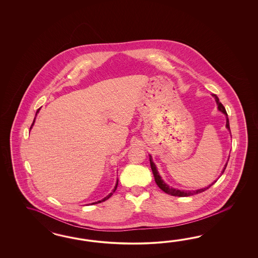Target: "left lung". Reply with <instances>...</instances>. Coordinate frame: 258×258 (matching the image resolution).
<instances>
[{
    "label": "left lung",
    "mask_w": 258,
    "mask_h": 258,
    "mask_svg": "<svg viewBox=\"0 0 258 258\" xmlns=\"http://www.w3.org/2000/svg\"><path fill=\"white\" fill-rule=\"evenodd\" d=\"M214 97H215V99H216V101H217V104H218V108H219V110L221 111V112H223L225 115H228L226 112V109L224 108V106L219 102V97L216 95V94H212ZM226 126L227 128L230 131V125H229V119L227 117L226 120ZM231 132V131H230ZM228 161H229V159H228ZM149 162H150V166H151V169H152V173H153V175H154V179H155V181H156L157 185L159 186V187L161 188L164 192L165 193H167V194H169V195L172 196H177V197H188V196H192L195 195V194H199V193H202L203 191H205V190H207L208 188L212 186L214 183H212L210 184L209 186H207V187L202 188V189H199V190H196V191H184V190H178V189H175V188L169 187L165 182H164V180H162V178H161V176L159 175V173L157 171L156 166H155V164L154 163L152 162V159H151V156L149 158ZM227 164H225V167H224V169H223V171L222 173L224 172L225 170V168H226Z\"/></svg>",
    "instance_id": "obj_1"
}]
</instances>
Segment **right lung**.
<instances>
[{"mask_svg": "<svg viewBox=\"0 0 258 258\" xmlns=\"http://www.w3.org/2000/svg\"><path fill=\"white\" fill-rule=\"evenodd\" d=\"M39 109H38V110H37V113H38V112H39ZM37 113H36V115H37ZM34 122H35V119H34V121H33V123H32V125H31V126H30V128H32V126H33V125H34ZM117 185H118V180H117V182H116V185H115V187H114V189H113V191H112V192H111V193H109V195L107 196V197H106V198H104V199H103V200H101V201H99V202H96V203H92V204H95V203H103V202H105V201H107V200H108V199H109V198H110V197H111V196H112V194H113V193H114V191H115V190H116V188H117Z\"/></svg>", "mask_w": 258, "mask_h": 258, "instance_id": "obj_1", "label": "right lung"}]
</instances>
